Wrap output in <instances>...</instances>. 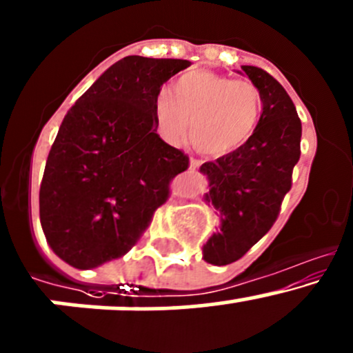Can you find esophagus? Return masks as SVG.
<instances>
[{
    "mask_svg": "<svg viewBox=\"0 0 353 353\" xmlns=\"http://www.w3.org/2000/svg\"><path fill=\"white\" fill-rule=\"evenodd\" d=\"M203 162L199 161V159H191V161H189V169H192V170H196L198 169L199 165H201Z\"/></svg>",
    "mask_w": 353,
    "mask_h": 353,
    "instance_id": "1",
    "label": "esophagus"
}]
</instances>
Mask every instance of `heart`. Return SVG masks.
Listing matches in <instances>:
<instances>
[{
  "mask_svg": "<svg viewBox=\"0 0 353 353\" xmlns=\"http://www.w3.org/2000/svg\"><path fill=\"white\" fill-rule=\"evenodd\" d=\"M262 113V92L250 81L191 70L155 98L162 139L179 143L191 120V140L208 155L236 150L252 137Z\"/></svg>",
  "mask_w": 353,
  "mask_h": 353,
  "instance_id": "b5f03b06",
  "label": "heart"
}]
</instances>
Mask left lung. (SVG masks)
<instances>
[{
    "label": "left lung",
    "instance_id": "obj_1",
    "mask_svg": "<svg viewBox=\"0 0 353 353\" xmlns=\"http://www.w3.org/2000/svg\"><path fill=\"white\" fill-rule=\"evenodd\" d=\"M242 70L262 92L257 128L242 147L199 167L210 188L203 199L220 214V232L203 245L213 265L239 261L269 232L301 155V120L285 89L264 69Z\"/></svg>",
    "mask_w": 353,
    "mask_h": 353
}]
</instances>
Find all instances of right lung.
<instances>
[{
  "mask_svg": "<svg viewBox=\"0 0 353 353\" xmlns=\"http://www.w3.org/2000/svg\"><path fill=\"white\" fill-rule=\"evenodd\" d=\"M189 65L128 55L64 117L40 184V223L69 265L94 269L127 254L188 169V155L157 135L155 98Z\"/></svg>",
  "mask_w": 353,
  "mask_h": 353,
  "instance_id": "1",
  "label": "right lung"
}]
</instances>
